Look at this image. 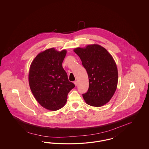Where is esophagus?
<instances>
[{"mask_svg": "<svg viewBox=\"0 0 149 149\" xmlns=\"http://www.w3.org/2000/svg\"><path fill=\"white\" fill-rule=\"evenodd\" d=\"M74 84H75V86H77V81H74Z\"/></svg>", "mask_w": 149, "mask_h": 149, "instance_id": "34e87169", "label": "esophagus"}]
</instances>
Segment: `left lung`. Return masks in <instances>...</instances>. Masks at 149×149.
Returning a JSON list of instances; mask_svg holds the SVG:
<instances>
[{"mask_svg": "<svg viewBox=\"0 0 149 149\" xmlns=\"http://www.w3.org/2000/svg\"><path fill=\"white\" fill-rule=\"evenodd\" d=\"M74 51L80 58L89 79L88 91L82 94L86 103L99 107L109 102L117 88L118 71L113 57L103 47L97 44Z\"/></svg>", "mask_w": 149, "mask_h": 149, "instance_id": "obj_1", "label": "left lung"}]
</instances>
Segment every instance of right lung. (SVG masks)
Wrapping results in <instances>:
<instances>
[{
  "label": "right lung",
  "mask_w": 149,
  "mask_h": 149,
  "mask_svg": "<svg viewBox=\"0 0 149 149\" xmlns=\"http://www.w3.org/2000/svg\"><path fill=\"white\" fill-rule=\"evenodd\" d=\"M67 51L54 48L39 53L33 61L29 72V84L37 102L44 108L56 111L67 102L75 85L69 81L62 67Z\"/></svg>",
  "instance_id": "right-lung-1"
}]
</instances>
